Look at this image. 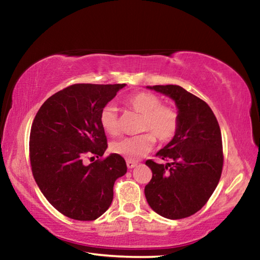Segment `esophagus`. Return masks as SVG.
Listing matches in <instances>:
<instances>
[{
	"label": "esophagus",
	"mask_w": 260,
	"mask_h": 260,
	"mask_svg": "<svg viewBox=\"0 0 260 260\" xmlns=\"http://www.w3.org/2000/svg\"><path fill=\"white\" fill-rule=\"evenodd\" d=\"M126 165L128 169H134V167L138 165V162L134 161V160H126Z\"/></svg>",
	"instance_id": "esophagus-1"
}]
</instances>
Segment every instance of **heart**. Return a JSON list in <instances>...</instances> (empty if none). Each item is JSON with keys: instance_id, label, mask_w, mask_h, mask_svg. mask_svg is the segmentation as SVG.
I'll return each mask as SVG.
<instances>
[{"instance_id": "1", "label": "heart", "mask_w": 260, "mask_h": 260, "mask_svg": "<svg viewBox=\"0 0 260 260\" xmlns=\"http://www.w3.org/2000/svg\"><path fill=\"white\" fill-rule=\"evenodd\" d=\"M126 104L135 112L142 114L140 131L146 132L140 135L114 141L111 151L128 160L139 159L147 155L155 146L156 139L159 143L172 141L178 134L180 117L175 109L162 105L161 100L155 94L141 91L126 99ZM100 124L110 135L119 132L117 109L112 104H107L101 110Z\"/></svg>"}]
</instances>
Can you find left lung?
Listing matches in <instances>:
<instances>
[{
  "label": "left lung",
  "mask_w": 260,
  "mask_h": 260,
  "mask_svg": "<svg viewBox=\"0 0 260 260\" xmlns=\"http://www.w3.org/2000/svg\"><path fill=\"white\" fill-rule=\"evenodd\" d=\"M172 99L180 127L175 138L156 153L166 165L151 159L146 165L152 178L144 193L150 208L167 219L190 217L206 204L221 177V132L217 118L203 100L177 85L148 86Z\"/></svg>",
  "instance_id": "1"
}]
</instances>
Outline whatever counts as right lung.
<instances>
[{"instance_id":"right-lung-1","label":"right lung","mask_w":260,"mask_h":260,"mask_svg":"<svg viewBox=\"0 0 260 260\" xmlns=\"http://www.w3.org/2000/svg\"><path fill=\"white\" fill-rule=\"evenodd\" d=\"M125 86L76 83L50 96L34 118L29 135L33 177L48 202L69 218L91 221L101 217L112 203L114 182L127 172L121 156L103 158L108 143L100 124L101 110Z\"/></svg>"}]
</instances>
